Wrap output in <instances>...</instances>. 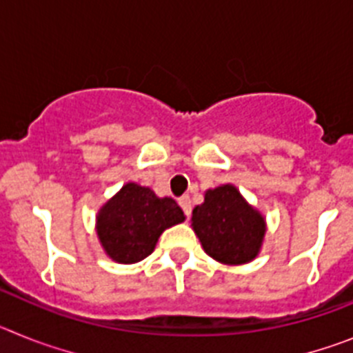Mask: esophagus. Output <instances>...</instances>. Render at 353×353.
<instances>
[{"label":"esophagus","instance_id":"esophagus-1","mask_svg":"<svg viewBox=\"0 0 353 353\" xmlns=\"http://www.w3.org/2000/svg\"><path fill=\"white\" fill-rule=\"evenodd\" d=\"M179 205H180V207H182L183 214H185L187 217H189V215H191V210H192L191 198H189V196H182V198L179 199Z\"/></svg>","mask_w":353,"mask_h":353}]
</instances>
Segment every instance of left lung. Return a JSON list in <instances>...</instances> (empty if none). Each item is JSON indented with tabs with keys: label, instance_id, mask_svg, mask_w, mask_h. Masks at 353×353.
I'll list each match as a JSON object with an SVG mask.
<instances>
[{
	"label": "left lung",
	"instance_id": "8db88e82",
	"mask_svg": "<svg viewBox=\"0 0 353 353\" xmlns=\"http://www.w3.org/2000/svg\"><path fill=\"white\" fill-rule=\"evenodd\" d=\"M191 226L203 251L224 265H244L260 254L267 223L232 183L205 191L192 210Z\"/></svg>",
	"mask_w": 353,
	"mask_h": 353
}]
</instances>
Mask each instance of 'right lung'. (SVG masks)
<instances>
[{"mask_svg": "<svg viewBox=\"0 0 353 353\" xmlns=\"http://www.w3.org/2000/svg\"><path fill=\"white\" fill-rule=\"evenodd\" d=\"M185 221L173 198L129 182L108 199L95 217L99 242L117 263H138L152 254L164 230Z\"/></svg>", "mask_w": 353, "mask_h": 353, "instance_id": "1", "label": "right lung"}]
</instances>
